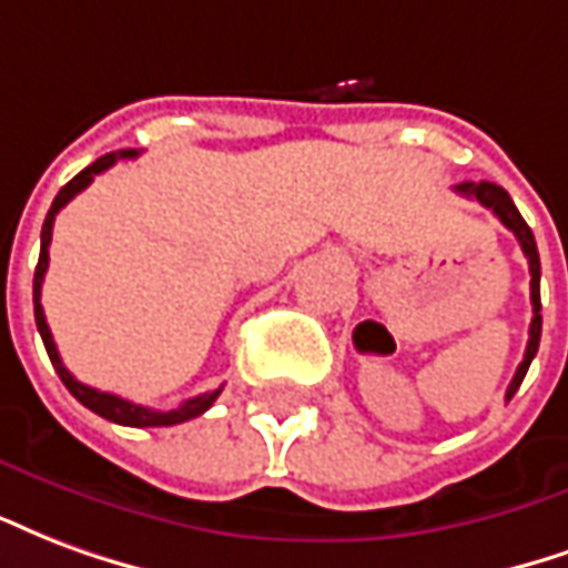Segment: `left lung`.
<instances>
[{
    "instance_id": "obj_1",
    "label": "left lung",
    "mask_w": 568,
    "mask_h": 568,
    "mask_svg": "<svg viewBox=\"0 0 568 568\" xmlns=\"http://www.w3.org/2000/svg\"><path fill=\"white\" fill-rule=\"evenodd\" d=\"M459 196H469L475 202H481L484 209H490L499 217V221L515 233V239L520 242V251L529 260V300H532V324H529V342H527V354H524V363L517 366L515 378L508 384V393H505V399H511L520 387V381L527 375L529 363L536 357V351H539V338H541V296H539V281H541V263H539V247H536V239H532V230L527 226V221L520 217V211L515 209V202L511 196L505 193L499 184H490V181H463L454 187Z\"/></svg>"
}]
</instances>
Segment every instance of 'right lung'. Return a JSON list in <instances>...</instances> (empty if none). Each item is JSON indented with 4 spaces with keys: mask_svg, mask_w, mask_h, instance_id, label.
Masks as SVG:
<instances>
[{
    "mask_svg": "<svg viewBox=\"0 0 568 568\" xmlns=\"http://www.w3.org/2000/svg\"><path fill=\"white\" fill-rule=\"evenodd\" d=\"M132 156H139L135 151H114V153H105V156H99L97 163L87 165L84 172H78V175L65 184L57 199H53L51 211H48V217H44V226H41V254H39V266H36V278H32V302H36V326H39L41 333V342L48 347V357H51L53 369L60 375V381L65 384V390L72 393L74 399L81 405H87L90 412H97L99 417H105L111 424H120V426H175V424H184V420H193L199 417L202 412H209L214 399L221 396L223 387L211 393H202V396H193L187 403H181L178 408L172 412H153V408H144V405H135L130 399H120L114 393H102L97 387H87L81 381L74 378L72 372L65 369L63 359H60V351L53 345V335H51V326L44 321V308H41V281H44V272H48V247H51V233H53V217L60 214V209H65L69 202H72L81 190L99 175V172H105L111 165L118 163V160H132Z\"/></svg>",
    "mask_w": 568,
    "mask_h": 568,
    "instance_id": "add662e5",
    "label": "right lung"
}]
</instances>
